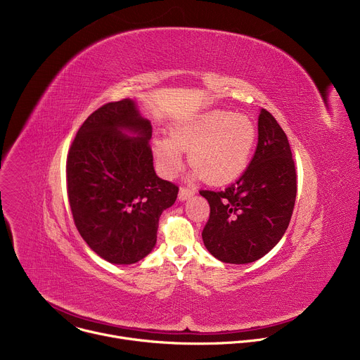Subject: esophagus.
Wrapping results in <instances>:
<instances>
[{
  "mask_svg": "<svg viewBox=\"0 0 360 360\" xmlns=\"http://www.w3.org/2000/svg\"><path fill=\"white\" fill-rule=\"evenodd\" d=\"M193 193H195V189H193V188L181 186V189H179V199H181V200H185V199L191 198Z\"/></svg>",
  "mask_w": 360,
  "mask_h": 360,
  "instance_id": "1",
  "label": "esophagus"
}]
</instances>
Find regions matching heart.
Wrapping results in <instances>:
<instances>
[{"mask_svg":"<svg viewBox=\"0 0 360 360\" xmlns=\"http://www.w3.org/2000/svg\"><path fill=\"white\" fill-rule=\"evenodd\" d=\"M255 143L256 128L249 117L215 110L174 128L171 141L153 142V153L161 172L174 176L182 167L181 150L189 152L192 169L221 185L246 169Z\"/></svg>","mask_w":360,"mask_h":360,"instance_id":"1","label":"heart"}]
</instances>
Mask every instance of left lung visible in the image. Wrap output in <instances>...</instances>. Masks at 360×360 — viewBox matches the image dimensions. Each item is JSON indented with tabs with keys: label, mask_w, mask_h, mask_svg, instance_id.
<instances>
[{
	"label": "left lung",
	"mask_w": 360,
	"mask_h": 360,
	"mask_svg": "<svg viewBox=\"0 0 360 360\" xmlns=\"http://www.w3.org/2000/svg\"><path fill=\"white\" fill-rule=\"evenodd\" d=\"M296 188L288 136L275 117L262 108L258 143L242 175L222 191H199L211 208L202 231L205 246L225 264L258 261L288 229Z\"/></svg>",
	"instance_id": "left-lung-1"
}]
</instances>
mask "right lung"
<instances>
[{
    "label": "right lung",
    "mask_w": 360,
    "mask_h": 360,
    "mask_svg": "<svg viewBox=\"0 0 360 360\" xmlns=\"http://www.w3.org/2000/svg\"><path fill=\"white\" fill-rule=\"evenodd\" d=\"M139 134L129 139L120 131ZM152 127L131 99L99 107L78 129L67 155V192L75 226L102 259L131 265L157 243L161 214L178 185L153 169Z\"/></svg>",
    "instance_id": "obj_1"
}]
</instances>
